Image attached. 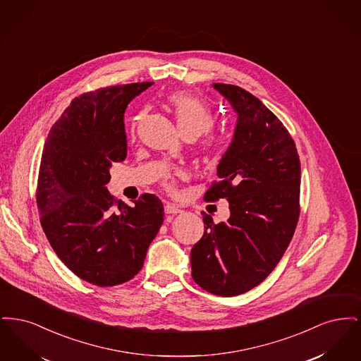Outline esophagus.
Returning a JSON list of instances; mask_svg holds the SVG:
<instances>
[{"label": "esophagus", "instance_id": "1", "mask_svg": "<svg viewBox=\"0 0 361 361\" xmlns=\"http://www.w3.org/2000/svg\"><path fill=\"white\" fill-rule=\"evenodd\" d=\"M180 212H181V208H178V207L174 206V204H171V203L165 204V214L176 215V214H180Z\"/></svg>", "mask_w": 361, "mask_h": 361}]
</instances>
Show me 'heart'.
<instances>
[{"instance_id":"b5f03b06","label":"heart","mask_w":361,"mask_h":361,"mask_svg":"<svg viewBox=\"0 0 361 361\" xmlns=\"http://www.w3.org/2000/svg\"><path fill=\"white\" fill-rule=\"evenodd\" d=\"M168 105L171 106L174 118L178 124V128L187 137H200L202 134L208 133L215 123L214 114L208 104L204 103L197 96L185 92V90H176L168 94L166 97ZM146 111L142 109L135 119L133 121V134L135 133L137 124L143 119ZM216 143L212 137H207L202 145L203 152L207 154L215 153ZM164 185L168 189H173L174 187V177L172 173H164Z\"/></svg>"}]
</instances>
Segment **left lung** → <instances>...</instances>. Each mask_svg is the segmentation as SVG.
I'll return each instance as SVG.
<instances>
[{"label": "left lung", "instance_id": "obj_1", "mask_svg": "<svg viewBox=\"0 0 361 361\" xmlns=\"http://www.w3.org/2000/svg\"><path fill=\"white\" fill-rule=\"evenodd\" d=\"M238 114L235 134L218 165L206 202L228 200L230 218L214 224L190 250L192 277L209 293L250 291L275 269L300 214V161L291 134L256 96L214 84Z\"/></svg>", "mask_w": 361, "mask_h": 361}]
</instances>
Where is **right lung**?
Here are the masks:
<instances>
[{
  "label": "right lung",
  "instance_id": "obj_1",
  "mask_svg": "<svg viewBox=\"0 0 361 361\" xmlns=\"http://www.w3.org/2000/svg\"><path fill=\"white\" fill-rule=\"evenodd\" d=\"M153 82L106 86L75 97L52 126L42 154L36 203L54 252L99 287L131 280L164 222V206L143 193L133 206L114 199L109 168L127 157L124 111Z\"/></svg>",
  "mask_w": 361,
  "mask_h": 361
}]
</instances>
